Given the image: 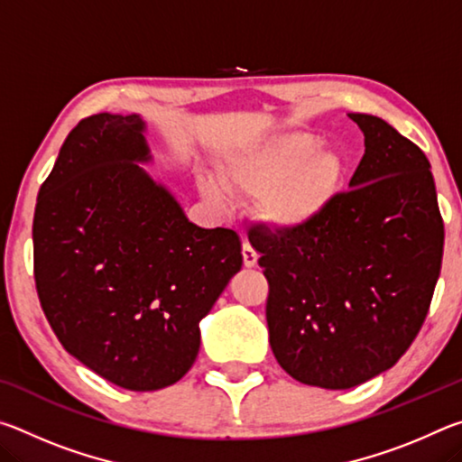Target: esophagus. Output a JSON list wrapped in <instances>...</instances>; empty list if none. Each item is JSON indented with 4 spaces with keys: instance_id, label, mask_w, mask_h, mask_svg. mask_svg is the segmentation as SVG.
Wrapping results in <instances>:
<instances>
[{
    "instance_id": "1",
    "label": "esophagus",
    "mask_w": 462,
    "mask_h": 462,
    "mask_svg": "<svg viewBox=\"0 0 462 462\" xmlns=\"http://www.w3.org/2000/svg\"><path fill=\"white\" fill-rule=\"evenodd\" d=\"M242 261H245V267H254L256 261H259V254H256V250L248 242L242 245Z\"/></svg>"
}]
</instances>
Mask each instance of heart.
Segmentation results:
<instances>
[{"mask_svg":"<svg viewBox=\"0 0 462 462\" xmlns=\"http://www.w3.org/2000/svg\"><path fill=\"white\" fill-rule=\"evenodd\" d=\"M319 140L306 132L273 138L238 156L228 169L234 189L263 198L261 214L277 228L293 230L318 220L340 189L346 159L336 148H318ZM203 193L224 201L222 187L203 181Z\"/></svg>","mask_w":462,"mask_h":462,"instance_id":"heart-1","label":"heart"}]
</instances>
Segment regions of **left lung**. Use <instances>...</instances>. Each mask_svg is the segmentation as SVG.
Returning <instances> with one entry per match:
<instances>
[{"label": "left lung", "instance_id": "1", "mask_svg": "<svg viewBox=\"0 0 462 462\" xmlns=\"http://www.w3.org/2000/svg\"><path fill=\"white\" fill-rule=\"evenodd\" d=\"M365 154L348 191L303 228L248 232L267 277L277 363L311 387L350 389L403 356L428 316L444 250L430 161L377 116L350 114Z\"/></svg>", "mask_w": 462, "mask_h": 462}]
</instances>
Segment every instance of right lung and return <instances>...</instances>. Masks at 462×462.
<instances>
[{"mask_svg": "<svg viewBox=\"0 0 462 462\" xmlns=\"http://www.w3.org/2000/svg\"><path fill=\"white\" fill-rule=\"evenodd\" d=\"M138 116L93 114L60 146L36 199L34 281L69 355L130 391L177 383L242 267L238 234L187 220L146 161Z\"/></svg>", "mask_w": 462, "mask_h": 462, "instance_id": "add662e5", "label": "right lung"}]
</instances>
